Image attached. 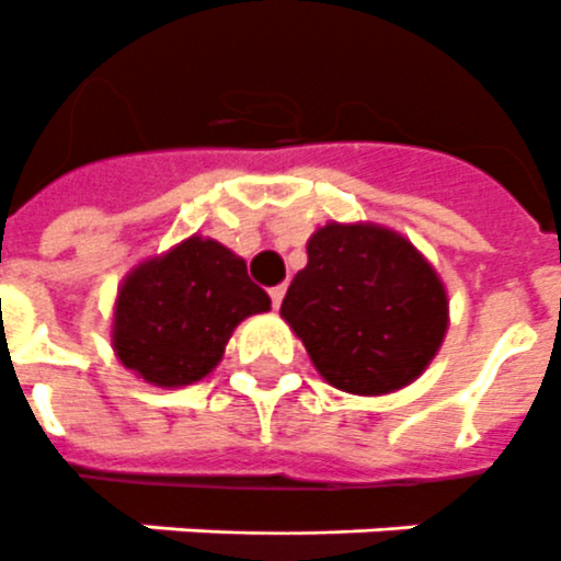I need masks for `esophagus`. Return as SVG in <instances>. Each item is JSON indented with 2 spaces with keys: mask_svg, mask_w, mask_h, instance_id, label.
Listing matches in <instances>:
<instances>
[{
  "mask_svg": "<svg viewBox=\"0 0 561 561\" xmlns=\"http://www.w3.org/2000/svg\"><path fill=\"white\" fill-rule=\"evenodd\" d=\"M268 295H272V307H280L284 304V295H286V286H275V289H268Z\"/></svg>",
  "mask_w": 561,
  "mask_h": 561,
  "instance_id": "1",
  "label": "esophagus"
}]
</instances>
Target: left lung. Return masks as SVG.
Returning <instances> with one entry per match:
<instances>
[{
  "label": "left lung",
  "instance_id": "1",
  "mask_svg": "<svg viewBox=\"0 0 561 561\" xmlns=\"http://www.w3.org/2000/svg\"><path fill=\"white\" fill-rule=\"evenodd\" d=\"M280 316L339 391L382 397L411 385L440 351L449 298L411 240L376 222H327L309 237Z\"/></svg>",
  "mask_w": 561,
  "mask_h": 561
}]
</instances>
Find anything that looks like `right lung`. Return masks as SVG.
Segmentation results:
<instances>
[{
    "label": "right lung",
    "instance_id": "right-lung-1",
    "mask_svg": "<svg viewBox=\"0 0 561 561\" xmlns=\"http://www.w3.org/2000/svg\"><path fill=\"white\" fill-rule=\"evenodd\" d=\"M268 307V295L252 284L243 257L194 234L124 277L112 316V347L138 379L182 388L208 376L234 327Z\"/></svg>",
    "mask_w": 561,
    "mask_h": 561
}]
</instances>
